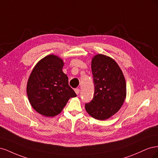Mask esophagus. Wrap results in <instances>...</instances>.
<instances>
[{
  "mask_svg": "<svg viewBox=\"0 0 158 158\" xmlns=\"http://www.w3.org/2000/svg\"><path fill=\"white\" fill-rule=\"evenodd\" d=\"M74 91H75L76 94H77V95H78V94H80V89H78V88H76V89H74Z\"/></svg>",
  "mask_w": 158,
  "mask_h": 158,
  "instance_id": "1",
  "label": "esophagus"
}]
</instances>
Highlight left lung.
Wrapping results in <instances>:
<instances>
[{"label":"left lung","instance_id":"1","mask_svg":"<svg viewBox=\"0 0 158 158\" xmlns=\"http://www.w3.org/2000/svg\"><path fill=\"white\" fill-rule=\"evenodd\" d=\"M92 71L95 86L94 98L85 104V108L90 116L103 121L115 114L125 102V79L116 62L102 54L94 56Z\"/></svg>","mask_w":158,"mask_h":158}]
</instances>
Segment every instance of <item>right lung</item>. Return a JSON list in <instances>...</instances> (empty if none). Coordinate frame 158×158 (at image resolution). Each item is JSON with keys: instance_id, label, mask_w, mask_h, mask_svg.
<instances>
[{"instance_id": "obj_1", "label": "right lung", "mask_w": 158, "mask_h": 158, "mask_svg": "<svg viewBox=\"0 0 158 158\" xmlns=\"http://www.w3.org/2000/svg\"><path fill=\"white\" fill-rule=\"evenodd\" d=\"M63 60L47 55L33 68L27 84V94L32 107L42 115L59 114L70 98L76 96L63 72Z\"/></svg>"}]
</instances>
